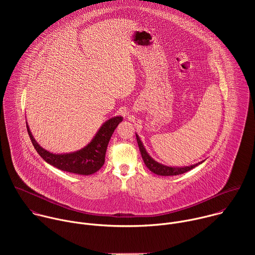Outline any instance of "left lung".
Segmentation results:
<instances>
[{
    "instance_id": "left-lung-1",
    "label": "left lung",
    "mask_w": 255,
    "mask_h": 255,
    "mask_svg": "<svg viewBox=\"0 0 255 255\" xmlns=\"http://www.w3.org/2000/svg\"><path fill=\"white\" fill-rule=\"evenodd\" d=\"M136 139H137V143H138V147H139V150H140V153H141V156H142V159L145 163V165L147 166V168L157 174V175H163V176H168V175H177V174H181V173H185L191 169H193L194 167L198 166L199 164L203 163L205 160H202L198 163H195V164H192V165H189V166H169V165H165V164H162L160 162H157L156 160H154L150 155L149 153L147 152L146 148L144 147V145L140 139V137L138 136V134L136 133Z\"/></svg>"
}]
</instances>
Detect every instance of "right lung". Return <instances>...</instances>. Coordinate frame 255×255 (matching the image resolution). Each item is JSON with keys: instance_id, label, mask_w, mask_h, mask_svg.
Wrapping results in <instances>:
<instances>
[{"instance_id": "add662e5", "label": "right lung", "mask_w": 255, "mask_h": 255, "mask_svg": "<svg viewBox=\"0 0 255 255\" xmlns=\"http://www.w3.org/2000/svg\"><path fill=\"white\" fill-rule=\"evenodd\" d=\"M123 121L122 116L112 117L105 121L93 139L85 147L67 153H52L44 149L35 140L26 121V127L32 144L38 154L52 166L71 173L90 175L97 172L105 162L106 150L117 126Z\"/></svg>"}]
</instances>
